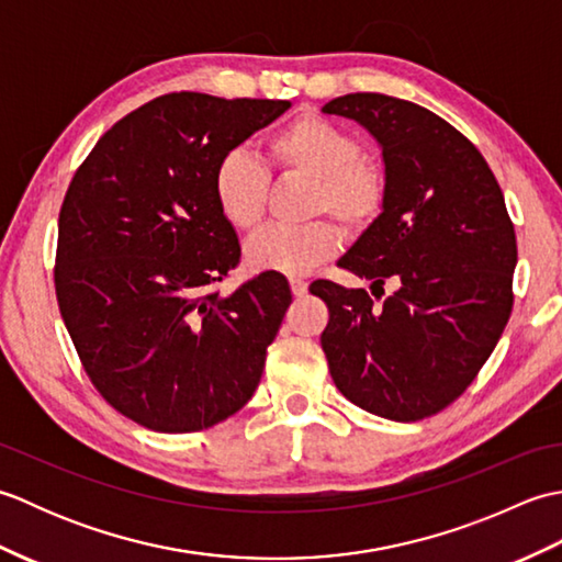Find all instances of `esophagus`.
<instances>
[{
	"label": "esophagus",
	"instance_id": "obj_1",
	"mask_svg": "<svg viewBox=\"0 0 562 562\" xmlns=\"http://www.w3.org/2000/svg\"><path fill=\"white\" fill-rule=\"evenodd\" d=\"M290 288H292V294L294 296H304L308 292V284L304 280H290Z\"/></svg>",
	"mask_w": 562,
	"mask_h": 562
}]
</instances>
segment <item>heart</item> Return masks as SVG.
Returning a JSON list of instances; mask_svg holds the SVG:
<instances>
[{"instance_id": "b5f03b06", "label": "heart", "mask_w": 562, "mask_h": 562, "mask_svg": "<svg viewBox=\"0 0 562 562\" xmlns=\"http://www.w3.org/2000/svg\"><path fill=\"white\" fill-rule=\"evenodd\" d=\"M262 154L278 173L312 181L308 214H333L348 229H364L386 205L384 166L364 157L360 139L324 115L292 117L266 139ZM212 195L226 224L250 232L266 212L268 173L246 151H229L212 173ZM338 248V226L314 220L302 226H266L248 238L244 254L254 270L304 274L336 256Z\"/></svg>"}]
</instances>
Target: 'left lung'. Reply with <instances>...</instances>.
<instances>
[{"label": "left lung", "mask_w": 562, "mask_h": 562, "mask_svg": "<svg viewBox=\"0 0 562 562\" xmlns=\"http://www.w3.org/2000/svg\"><path fill=\"white\" fill-rule=\"evenodd\" d=\"M328 115L360 123L381 147L389 198L338 266L364 290L312 282L328 306L321 333L348 401L396 423L445 411L469 389L512 314L517 236L491 166L457 127L423 105L348 93ZM380 294H375V290Z\"/></svg>", "instance_id": "8db88e82"}]
</instances>
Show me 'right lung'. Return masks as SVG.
Returning a JSON list of instances; mask_svg holds the SVG:
<instances>
[{"mask_svg":"<svg viewBox=\"0 0 562 562\" xmlns=\"http://www.w3.org/2000/svg\"><path fill=\"white\" fill-rule=\"evenodd\" d=\"M290 101L166 93L117 121L57 222L55 292L93 386L154 432H198L254 396L292 304L280 272L214 284L241 246L212 195L220 159Z\"/></svg>","mask_w":562,"mask_h":562,"instance_id":"obj_1","label":"right lung"}]
</instances>
